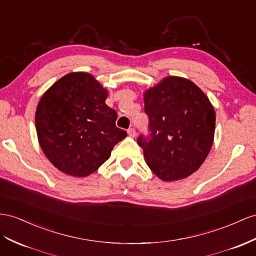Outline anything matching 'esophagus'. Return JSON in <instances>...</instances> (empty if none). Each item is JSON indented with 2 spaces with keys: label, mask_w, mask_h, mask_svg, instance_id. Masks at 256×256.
Listing matches in <instances>:
<instances>
[{
  "label": "esophagus",
  "mask_w": 256,
  "mask_h": 256,
  "mask_svg": "<svg viewBox=\"0 0 256 256\" xmlns=\"http://www.w3.org/2000/svg\"><path fill=\"white\" fill-rule=\"evenodd\" d=\"M127 132H128V136H132V138L136 136V130H134V128H132V127L129 128Z\"/></svg>",
  "instance_id": "obj_1"
}]
</instances>
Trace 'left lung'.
<instances>
[{
  "label": "left lung",
  "mask_w": 256,
  "mask_h": 256,
  "mask_svg": "<svg viewBox=\"0 0 256 256\" xmlns=\"http://www.w3.org/2000/svg\"><path fill=\"white\" fill-rule=\"evenodd\" d=\"M148 136L138 138L150 169L164 182L190 176L212 148L216 112L208 96L190 80L164 78L144 92Z\"/></svg>",
  "instance_id": "8db88e82"
}]
</instances>
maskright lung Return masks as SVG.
Returning <instances> with one entry per match:
<instances>
[{"instance_id":"1","label":"right lung","mask_w":256,"mask_h":256,"mask_svg":"<svg viewBox=\"0 0 256 256\" xmlns=\"http://www.w3.org/2000/svg\"><path fill=\"white\" fill-rule=\"evenodd\" d=\"M106 89L85 72L64 75L40 98L36 112L38 143L64 174H94L127 136L116 127L117 114L106 104Z\"/></svg>"}]
</instances>
